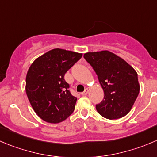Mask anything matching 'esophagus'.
Masks as SVG:
<instances>
[{
	"label": "esophagus",
	"instance_id": "34e87169",
	"mask_svg": "<svg viewBox=\"0 0 157 157\" xmlns=\"http://www.w3.org/2000/svg\"><path fill=\"white\" fill-rule=\"evenodd\" d=\"M87 93H88V89L86 88V89H85V90L83 91V92L81 93V95L85 96V95H86V94H87Z\"/></svg>",
	"mask_w": 157,
	"mask_h": 157
}]
</instances>
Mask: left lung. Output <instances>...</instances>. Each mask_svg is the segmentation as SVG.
Returning <instances> with one entry per match:
<instances>
[{"label":"left lung","instance_id":"1","mask_svg":"<svg viewBox=\"0 0 157 157\" xmlns=\"http://www.w3.org/2000/svg\"><path fill=\"white\" fill-rule=\"evenodd\" d=\"M83 57L92 66L104 92L103 100L96 105L97 112L109 120L127 115L140 92L136 71L110 51L88 52Z\"/></svg>","mask_w":157,"mask_h":157}]
</instances>
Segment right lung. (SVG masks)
<instances>
[{"instance_id": "add662e5", "label": "right lung", "mask_w": 157, "mask_h": 157, "mask_svg": "<svg viewBox=\"0 0 157 157\" xmlns=\"http://www.w3.org/2000/svg\"><path fill=\"white\" fill-rule=\"evenodd\" d=\"M81 57L80 53L56 48L37 57L29 67L26 94L43 121L58 124L74 112L77 97L71 95L64 75Z\"/></svg>"}]
</instances>
